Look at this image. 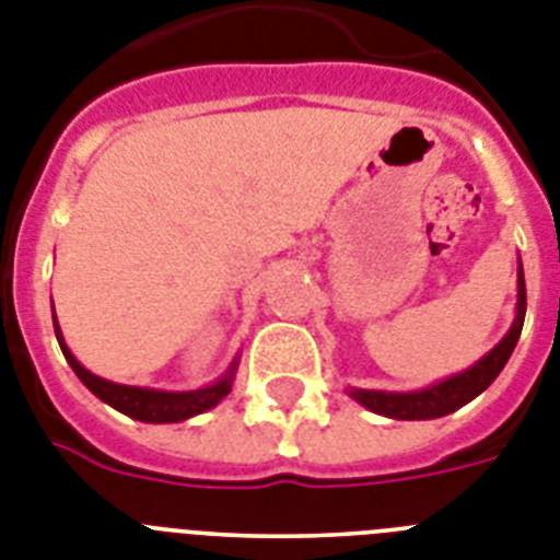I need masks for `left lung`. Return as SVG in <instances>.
<instances>
[{
    "label": "left lung",
    "instance_id": "obj_1",
    "mask_svg": "<svg viewBox=\"0 0 560 560\" xmlns=\"http://www.w3.org/2000/svg\"><path fill=\"white\" fill-rule=\"evenodd\" d=\"M526 314V283L524 269L518 260V306H515V320H512L510 331L503 335L501 343L487 352L475 366L464 369V372L443 377V381L432 383L427 389L415 392H381V389H349V395L358 400L360 406H366L369 412H377L383 418L392 420H432L452 415L455 409L466 406L469 400L480 395L483 389L492 386L501 369L506 366L512 349L518 343L521 329H524Z\"/></svg>",
    "mask_w": 560,
    "mask_h": 560
}]
</instances>
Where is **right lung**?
I'll list each match as a JSON object with an SVG mask.
<instances>
[{
    "instance_id": "obj_1",
    "label": "right lung",
    "mask_w": 560,
    "mask_h": 560,
    "mask_svg": "<svg viewBox=\"0 0 560 560\" xmlns=\"http://www.w3.org/2000/svg\"><path fill=\"white\" fill-rule=\"evenodd\" d=\"M54 308V306H50ZM54 331H57L59 349H62L68 366L77 372L88 389L94 392L103 404L114 406L117 412L128 415L133 420H142V423H179V420H188L194 415H202L208 409H214L220 400L231 392V383H234V372H237L240 354L231 360V366L225 369V374L220 381L208 383L202 389H188V392H165V389H148V386H125V383L105 381L100 374L88 372L80 360L73 358V352L65 343L62 329H59L57 314H54Z\"/></svg>"
}]
</instances>
